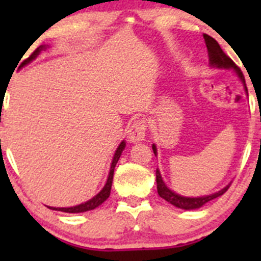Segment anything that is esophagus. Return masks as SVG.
Masks as SVG:
<instances>
[{"label":"esophagus","mask_w":261,"mask_h":261,"mask_svg":"<svg viewBox=\"0 0 261 261\" xmlns=\"http://www.w3.org/2000/svg\"><path fill=\"white\" fill-rule=\"evenodd\" d=\"M145 133H146V123L145 121L138 120L131 125L130 130H128V141L130 143H141L145 140Z\"/></svg>","instance_id":"esophagus-1"}]
</instances>
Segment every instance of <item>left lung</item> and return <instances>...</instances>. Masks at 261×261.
Wrapping results in <instances>:
<instances>
[{
    "mask_svg": "<svg viewBox=\"0 0 261 261\" xmlns=\"http://www.w3.org/2000/svg\"><path fill=\"white\" fill-rule=\"evenodd\" d=\"M204 41H206L207 51H208V58H210V67L216 68V69H231L236 73V75L239 77V80L243 83L245 92L247 93L246 84H245V78L243 72L240 70V68L227 57V55L223 53V50L221 49L220 44L211 38L210 35L204 34L203 35ZM152 151H154L155 156L158 154V150L155 144H152ZM230 184H227L226 187H223L222 189H220L218 192H215L212 194H207V196L202 197H184L180 194L175 193L174 191H172L170 188H168L167 184L163 180L162 174H160V170L156 169V188H158V194H159L162 198H164L165 201L169 202L173 206L178 207L181 210H196L201 208L202 206H204L206 203H208L212 199L217 198V197L222 196L226 191L228 189Z\"/></svg>",
    "mask_w": 261,
    "mask_h": 261,
    "instance_id": "1",
    "label": "left lung"
}]
</instances>
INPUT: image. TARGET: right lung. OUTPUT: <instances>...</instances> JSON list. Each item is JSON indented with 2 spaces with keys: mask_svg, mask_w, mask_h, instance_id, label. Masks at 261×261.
Wrapping results in <instances>:
<instances>
[{
  "mask_svg": "<svg viewBox=\"0 0 261 261\" xmlns=\"http://www.w3.org/2000/svg\"><path fill=\"white\" fill-rule=\"evenodd\" d=\"M46 48H49V45H40V46H39V48L36 49L35 51H34L33 54H31L30 57H29L28 59H26L25 62L22 63V64H21V67H25L26 64H29V63L33 62V60L35 59V58L38 57V55L40 54L43 50H45ZM125 146H126L125 140L121 141V144L118 145V147L116 149V151H115L114 159H112L111 168H110V173H109V177H107L106 184H105L103 188H102L101 191H99L98 193H97L96 196L93 197V198H91L89 201L84 202V203L78 204V206H73V207H49V208L50 210H55V211L67 212V213H81V212L91 211V210H94V208H97L98 206H101V204L103 203V202L106 201L107 198H109L110 193H111V187H112V179H114L115 167H116V164H117L118 159H120V156H121V154H122Z\"/></svg>",
  "mask_w": 261,
  "mask_h": 261,
  "instance_id": "1",
  "label": "right lung"
}]
</instances>
